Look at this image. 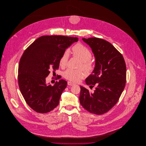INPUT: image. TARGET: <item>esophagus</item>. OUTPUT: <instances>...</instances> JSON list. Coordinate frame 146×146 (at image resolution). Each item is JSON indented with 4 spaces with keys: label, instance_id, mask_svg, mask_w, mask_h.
Wrapping results in <instances>:
<instances>
[{
    "label": "esophagus",
    "instance_id": "obj_1",
    "mask_svg": "<svg viewBox=\"0 0 146 146\" xmlns=\"http://www.w3.org/2000/svg\"><path fill=\"white\" fill-rule=\"evenodd\" d=\"M67 84H68V85H70V86H72V85H73L74 84L72 83L71 82H67Z\"/></svg>",
    "mask_w": 146,
    "mask_h": 146
}]
</instances>
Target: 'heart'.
Wrapping results in <instances>:
<instances>
[{"label": "heart", "instance_id": "heart-1", "mask_svg": "<svg viewBox=\"0 0 146 146\" xmlns=\"http://www.w3.org/2000/svg\"><path fill=\"white\" fill-rule=\"evenodd\" d=\"M73 56L80 58L82 61L79 68H83L87 73H91L94 69V64L91 61L92 53L90 50L83 44L79 42L72 48ZM70 58V51L66 50L63 51L59 60V64L61 67H64L67 64ZM85 74L82 70L68 69L63 73V77L73 82H78L82 79Z\"/></svg>", "mask_w": 146, "mask_h": 146}]
</instances>
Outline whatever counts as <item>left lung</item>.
I'll return each mask as SVG.
<instances>
[{"label": "left lung", "instance_id": "left-lung-1", "mask_svg": "<svg viewBox=\"0 0 146 146\" xmlns=\"http://www.w3.org/2000/svg\"><path fill=\"white\" fill-rule=\"evenodd\" d=\"M92 49L95 67L85 83L94 92L80 86L79 101L88 111L101 115L110 111L125 88L126 67L124 57L110 42L98 38H83Z\"/></svg>", "mask_w": 146, "mask_h": 146}]
</instances>
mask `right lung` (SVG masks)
I'll return each instance as SVG.
<instances>
[{"instance_id": "1", "label": "right lung", "mask_w": 146, "mask_h": 146, "mask_svg": "<svg viewBox=\"0 0 146 146\" xmlns=\"http://www.w3.org/2000/svg\"><path fill=\"white\" fill-rule=\"evenodd\" d=\"M78 40L76 37L42 36L25 50L19 66V85L25 101L36 112L48 113L59 104L67 82L60 79L52 86L46 84L45 78L51 70L58 69L63 51Z\"/></svg>"}]
</instances>
